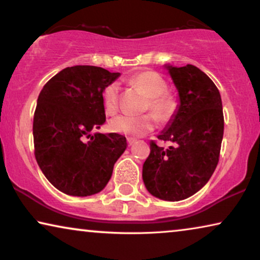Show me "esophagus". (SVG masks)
Returning a JSON list of instances; mask_svg holds the SVG:
<instances>
[{"instance_id":"1","label":"esophagus","mask_w":260,"mask_h":260,"mask_svg":"<svg viewBox=\"0 0 260 260\" xmlns=\"http://www.w3.org/2000/svg\"><path fill=\"white\" fill-rule=\"evenodd\" d=\"M134 143H136V140H135V138L127 137V144H129V145H133Z\"/></svg>"}]
</instances>
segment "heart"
Listing matches in <instances>:
<instances>
[{
    "label": "heart",
    "mask_w": 260,
    "mask_h": 260,
    "mask_svg": "<svg viewBox=\"0 0 260 260\" xmlns=\"http://www.w3.org/2000/svg\"><path fill=\"white\" fill-rule=\"evenodd\" d=\"M129 84L138 88L148 97L145 109L150 110L158 119H167L173 115L176 109L175 98L167 91V83L163 78L154 71H142L130 78ZM118 86L116 84L109 85L103 94V104L106 115H115L118 110ZM155 119L151 115L141 117L119 116L111 120L110 127L113 133L131 137L143 136L152 130Z\"/></svg>",
    "instance_id": "obj_1"
}]
</instances>
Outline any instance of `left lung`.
I'll use <instances>...</instances> for the list:
<instances>
[{
    "mask_svg": "<svg viewBox=\"0 0 260 260\" xmlns=\"http://www.w3.org/2000/svg\"><path fill=\"white\" fill-rule=\"evenodd\" d=\"M165 67L180 104L157 138L173 145L166 149L150 142L142 177L151 195L180 201L200 190L216 168L223 136L222 103L218 87L197 66Z\"/></svg>",
    "mask_w": 260,
    "mask_h": 260,
    "instance_id": "1",
    "label": "left lung"
}]
</instances>
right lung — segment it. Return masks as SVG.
<instances>
[{
	"mask_svg": "<svg viewBox=\"0 0 260 260\" xmlns=\"http://www.w3.org/2000/svg\"><path fill=\"white\" fill-rule=\"evenodd\" d=\"M119 76L97 66L66 67L39 94L33 122L35 158L46 179L62 193H99L125 151L122 135L91 134L105 123L103 92Z\"/></svg>",
	"mask_w": 260,
	"mask_h": 260,
	"instance_id": "1",
	"label": "right lung"
}]
</instances>
